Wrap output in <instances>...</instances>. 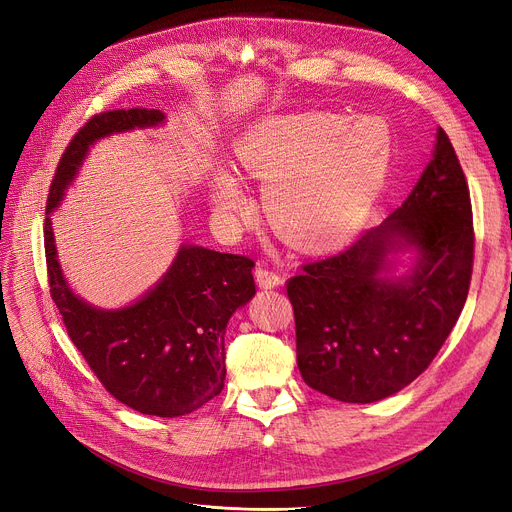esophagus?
Here are the masks:
<instances>
[{
  "label": "esophagus",
  "instance_id": "1",
  "mask_svg": "<svg viewBox=\"0 0 512 512\" xmlns=\"http://www.w3.org/2000/svg\"><path fill=\"white\" fill-rule=\"evenodd\" d=\"M255 280L261 288H276L284 284V278L278 272L270 270V267H265L261 263L255 267Z\"/></svg>",
  "mask_w": 512,
  "mask_h": 512
}]
</instances>
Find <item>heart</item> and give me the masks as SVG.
I'll use <instances>...</instances> for the list:
<instances>
[{
    "mask_svg": "<svg viewBox=\"0 0 512 512\" xmlns=\"http://www.w3.org/2000/svg\"><path fill=\"white\" fill-rule=\"evenodd\" d=\"M251 174L267 180L265 203L276 228L307 247H326L351 234L386 178L390 134L375 120L346 122L338 114L278 116L257 124L240 149ZM224 215L247 207L236 178L215 182Z\"/></svg>",
    "mask_w": 512,
    "mask_h": 512,
    "instance_id": "heart-1",
    "label": "heart"
}]
</instances>
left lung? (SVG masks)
I'll list each match as a JSON object with an SVG mask.
<instances>
[{
	"instance_id": "8db88e82",
	"label": "left lung",
	"mask_w": 512,
	"mask_h": 512,
	"mask_svg": "<svg viewBox=\"0 0 512 512\" xmlns=\"http://www.w3.org/2000/svg\"><path fill=\"white\" fill-rule=\"evenodd\" d=\"M417 246L402 281L379 278L388 252ZM473 209L465 172L440 128L434 157L388 220L338 255L307 261L286 282L307 386L342 402L382 400L440 353L473 274Z\"/></svg>"
}]
</instances>
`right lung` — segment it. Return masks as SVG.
I'll return each mask as SVG.
<instances>
[{
	"label": "right lung",
	"mask_w": 512,
	"mask_h": 512,
	"mask_svg": "<svg viewBox=\"0 0 512 512\" xmlns=\"http://www.w3.org/2000/svg\"><path fill=\"white\" fill-rule=\"evenodd\" d=\"M159 122H164V114L147 107L89 118L68 143L53 174L43 238L49 294L70 340L103 388L143 415L180 417L197 411L224 388V334L232 313L253 299L255 261L182 247L168 274L139 303L101 311L68 288L49 220V211L58 207L91 143L105 134Z\"/></svg>",
	"instance_id": "1"
}]
</instances>
